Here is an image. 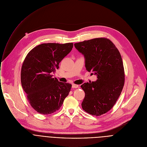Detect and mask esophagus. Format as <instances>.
<instances>
[{
    "label": "esophagus",
    "mask_w": 147,
    "mask_h": 147,
    "mask_svg": "<svg viewBox=\"0 0 147 147\" xmlns=\"http://www.w3.org/2000/svg\"><path fill=\"white\" fill-rule=\"evenodd\" d=\"M78 87V85H76V84H72V88H77Z\"/></svg>",
    "instance_id": "34e87169"
}]
</instances>
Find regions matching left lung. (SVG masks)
I'll list each match as a JSON object with an SVG mask.
<instances>
[{
  "label": "left lung",
  "instance_id": "left-lung-1",
  "mask_svg": "<svg viewBox=\"0 0 147 147\" xmlns=\"http://www.w3.org/2000/svg\"><path fill=\"white\" fill-rule=\"evenodd\" d=\"M74 46L84 56L86 70L98 78L81 86L85 92L82 108L90 115L100 116L112 108L122 91L124 71L121 56L105 38L80 42Z\"/></svg>",
  "mask_w": 147,
  "mask_h": 147
}]
</instances>
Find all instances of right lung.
<instances>
[{
    "label": "right lung",
    "instance_id": "obj_1",
    "mask_svg": "<svg viewBox=\"0 0 147 147\" xmlns=\"http://www.w3.org/2000/svg\"><path fill=\"white\" fill-rule=\"evenodd\" d=\"M73 47V43L42 44L26 57L21 71V82L32 108L43 115L58 111L69 95L71 84L59 82L52 73Z\"/></svg>",
    "mask_w": 147,
    "mask_h": 147
}]
</instances>
